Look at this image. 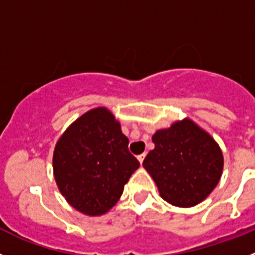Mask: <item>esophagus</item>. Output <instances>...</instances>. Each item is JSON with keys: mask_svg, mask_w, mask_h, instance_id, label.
Listing matches in <instances>:
<instances>
[{"mask_svg": "<svg viewBox=\"0 0 255 255\" xmlns=\"http://www.w3.org/2000/svg\"><path fill=\"white\" fill-rule=\"evenodd\" d=\"M144 157H146V153H142V154H139L138 157H137V158H138V161H139V163H142V162H143Z\"/></svg>", "mask_w": 255, "mask_h": 255, "instance_id": "34e87169", "label": "esophagus"}]
</instances>
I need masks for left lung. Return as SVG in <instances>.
<instances>
[{
  "label": "left lung",
  "mask_w": 255,
  "mask_h": 255,
  "mask_svg": "<svg viewBox=\"0 0 255 255\" xmlns=\"http://www.w3.org/2000/svg\"><path fill=\"white\" fill-rule=\"evenodd\" d=\"M154 148L143 166L167 203L190 208L215 189L223 171V153L216 142L194 122H176L152 137Z\"/></svg>",
  "instance_id": "left-lung-1"
}]
</instances>
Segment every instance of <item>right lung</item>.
<instances>
[{"instance_id":"1","label":"right lung","mask_w":255,"mask_h":255,"mask_svg":"<svg viewBox=\"0 0 255 255\" xmlns=\"http://www.w3.org/2000/svg\"><path fill=\"white\" fill-rule=\"evenodd\" d=\"M128 138L106 108L83 114L56 143L54 175L73 208L102 215L120 200L130 175L139 167L128 149Z\"/></svg>"}]
</instances>
